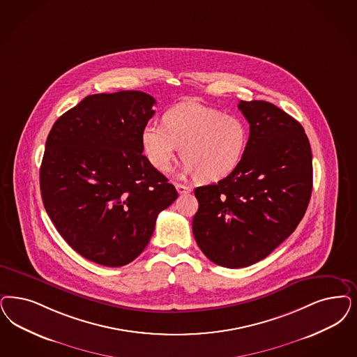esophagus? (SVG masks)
<instances>
[{"label": "esophagus", "mask_w": 357, "mask_h": 357, "mask_svg": "<svg viewBox=\"0 0 357 357\" xmlns=\"http://www.w3.org/2000/svg\"><path fill=\"white\" fill-rule=\"evenodd\" d=\"M175 188H176V191H178L181 195L191 192V187H188V185H181V183H176V185H175Z\"/></svg>", "instance_id": "34e87169"}]
</instances>
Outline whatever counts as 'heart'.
Here are the masks:
<instances>
[{"mask_svg": "<svg viewBox=\"0 0 357 357\" xmlns=\"http://www.w3.org/2000/svg\"><path fill=\"white\" fill-rule=\"evenodd\" d=\"M248 128L234 114L183 101L162 117V125L148 123L141 133V145L151 166L167 172L181 149L183 172L197 174L200 182H218L238 167L245 154Z\"/></svg>", "mask_w": 357, "mask_h": 357, "instance_id": "1", "label": "heart"}]
</instances>
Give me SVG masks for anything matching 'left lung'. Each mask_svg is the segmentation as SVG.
<instances>
[{"mask_svg": "<svg viewBox=\"0 0 357 357\" xmlns=\"http://www.w3.org/2000/svg\"><path fill=\"white\" fill-rule=\"evenodd\" d=\"M249 139L238 167L216 185L195 188L197 245L224 268L268 257L305 216L312 190V155L302 125L274 104L240 101Z\"/></svg>", "mask_w": 357, "mask_h": 357, "instance_id": "obj_1", "label": "left lung"}]
</instances>
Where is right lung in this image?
Returning <instances> with one entry per match:
<instances>
[{"mask_svg": "<svg viewBox=\"0 0 357 357\" xmlns=\"http://www.w3.org/2000/svg\"><path fill=\"white\" fill-rule=\"evenodd\" d=\"M154 104L141 91L91 95L50 130L39 170L43 206L66 243L98 265L137 259L158 213L178 197L142 155Z\"/></svg>", "mask_w": 357, "mask_h": 357, "instance_id": "add662e5", "label": "right lung"}]
</instances>
